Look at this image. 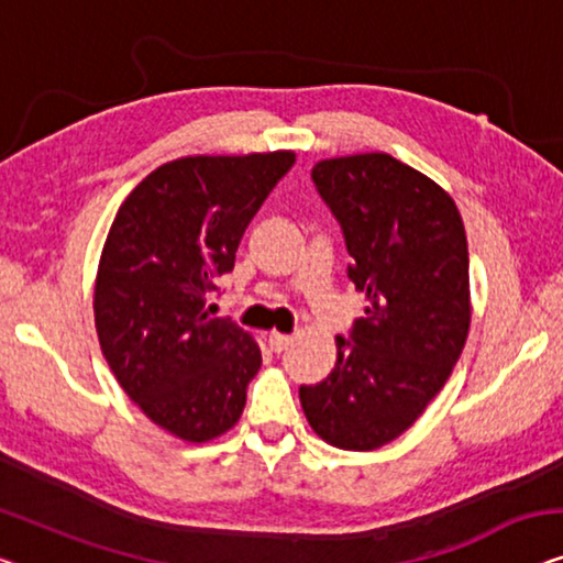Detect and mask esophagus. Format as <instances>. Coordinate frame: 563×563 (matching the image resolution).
<instances>
[{
  "instance_id": "esophagus-1",
  "label": "esophagus",
  "mask_w": 563,
  "mask_h": 563,
  "mask_svg": "<svg viewBox=\"0 0 563 563\" xmlns=\"http://www.w3.org/2000/svg\"><path fill=\"white\" fill-rule=\"evenodd\" d=\"M267 341H271V349L275 351V354H283V351L288 349L290 343H292V335H290V333H278V331H273V333H271V339H267Z\"/></svg>"
}]
</instances>
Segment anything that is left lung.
Returning a JSON list of instances; mask_svg holds the SVG:
<instances>
[{
  "mask_svg": "<svg viewBox=\"0 0 563 563\" xmlns=\"http://www.w3.org/2000/svg\"><path fill=\"white\" fill-rule=\"evenodd\" d=\"M313 181L366 292L351 339L335 335L333 372L300 387L318 438L339 450H379L438 397L470 331L467 238L460 209L430 176L389 154L323 158Z\"/></svg>",
  "mask_w": 563,
  "mask_h": 563,
  "instance_id": "8db88e82",
  "label": "left lung"
}]
</instances>
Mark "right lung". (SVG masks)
Segmentation results:
<instances>
[{
  "instance_id": "right-lung-1",
  "label": "right lung",
  "mask_w": 563,
  "mask_h": 563,
  "mask_svg": "<svg viewBox=\"0 0 563 563\" xmlns=\"http://www.w3.org/2000/svg\"><path fill=\"white\" fill-rule=\"evenodd\" d=\"M292 164V151L174 158L125 197L108 230L93 290L100 351L141 412L184 442L220 438L245 409L260 346L207 303Z\"/></svg>"
}]
</instances>
